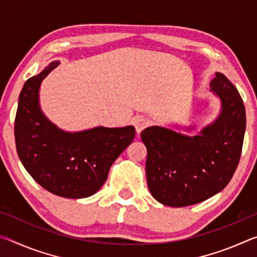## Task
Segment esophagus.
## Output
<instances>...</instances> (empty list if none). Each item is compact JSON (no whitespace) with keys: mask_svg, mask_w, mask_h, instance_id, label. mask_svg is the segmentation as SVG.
I'll use <instances>...</instances> for the list:
<instances>
[{"mask_svg":"<svg viewBox=\"0 0 257 257\" xmlns=\"http://www.w3.org/2000/svg\"><path fill=\"white\" fill-rule=\"evenodd\" d=\"M134 123H135V128H136L137 134H141L146 127H149L150 120L143 115H138L134 119Z\"/></svg>","mask_w":257,"mask_h":257,"instance_id":"1","label":"esophagus"}]
</instances>
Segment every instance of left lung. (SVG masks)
<instances>
[{"label":"left lung","instance_id":"left-lung-1","mask_svg":"<svg viewBox=\"0 0 257 257\" xmlns=\"http://www.w3.org/2000/svg\"><path fill=\"white\" fill-rule=\"evenodd\" d=\"M210 86L220 98L221 111L196 136L160 125L141 134L147 149V185L152 196L163 205L184 207L214 196L229 184L238 167L246 129L245 105L222 73L216 72Z\"/></svg>","mask_w":257,"mask_h":257}]
</instances>
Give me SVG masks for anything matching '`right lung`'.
Wrapping results in <instances>:
<instances>
[{
    "instance_id": "right-lung-1",
    "label": "right lung",
    "mask_w": 257,
    "mask_h": 257,
    "mask_svg": "<svg viewBox=\"0 0 257 257\" xmlns=\"http://www.w3.org/2000/svg\"><path fill=\"white\" fill-rule=\"evenodd\" d=\"M59 66L52 62L25 82L15 120L17 153L34 180L50 193L67 198L94 195L108 170L135 138L133 125L96 127L78 133L59 129L40 106V87Z\"/></svg>"
}]
</instances>
